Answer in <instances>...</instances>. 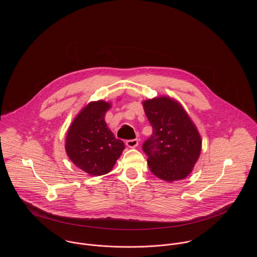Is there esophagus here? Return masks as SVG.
<instances>
[{
	"label": "esophagus",
	"mask_w": 257,
	"mask_h": 257,
	"mask_svg": "<svg viewBox=\"0 0 257 257\" xmlns=\"http://www.w3.org/2000/svg\"><path fill=\"white\" fill-rule=\"evenodd\" d=\"M125 145L131 148H135L139 146V141L138 140H130V141H126Z\"/></svg>",
	"instance_id": "obj_1"
}]
</instances>
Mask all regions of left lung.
Here are the masks:
<instances>
[{"mask_svg": "<svg viewBox=\"0 0 257 257\" xmlns=\"http://www.w3.org/2000/svg\"><path fill=\"white\" fill-rule=\"evenodd\" d=\"M152 136L144 144L150 171L159 179H185L193 170L202 149L197 126L182 105L167 96L143 102Z\"/></svg>", "mask_w": 257, "mask_h": 257, "instance_id": "obj_1", "label": "left lung"}]
</instances>
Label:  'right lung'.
<instances>
[{
  "label": "right lung",
  "mask_w": 257,
  "mask_h": 257,
  "mask_svg": "<svg viewBox=\"0 0 257 257\" xmlns=\"http://www.w3.org/2000/svg\"><path fill=\"white\" fill-rule=\"evenodd\" d=\"M110 107L104 100L90 102L75 116L67 132L65 150L69 159L92 176L109 173L124 149L106 123L105 114Z\"/></svg>",
  "instance_id": "1"
}]
</instances>
